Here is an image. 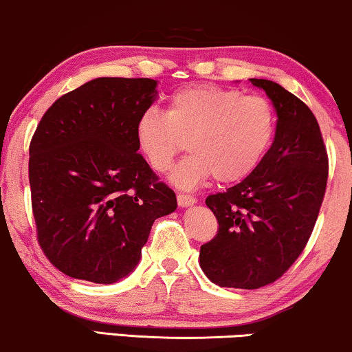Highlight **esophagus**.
Listing matches in <instances>:
<instances>
[{"mask_svg": "<svg viewBox=\"0 0 352 352\" xmlns=\"http://www.w3.org/2000/svg\"><path fill=\"white\" fill-rule=\"evenodd\" d=\"M195 197L194 195H189V194H177V205L181 206V208H186V206H190L195 204Z\"/></svg>", "mask_w": 352, "mask_h": 352, "instance_id": "34e87169", "label": "esophagus"}]
</instances>
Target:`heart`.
<instances>
[{
    "mask_svg": "<svg viewBox=\"0 0 352 352\" xmlns=\"http://www.w3.org/2000/svg\"><path fill=\"white\" fill-rule=\"evenodd\" d=\"M272 134L274 109L267 99L216 85L175 91L166 113L144 110L134 126L139 153L158 173L170 170L187 138L190 153L171 173V182L181 189H192L213 175L219 182L247 177Z\"/></svg>",
    "mask_w": 352,
    "mask_h": 352,
    "instance_id": "heart-1",
    "label": "heart"
}]
</instances>
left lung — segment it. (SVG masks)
Here are the masks:
<instances>
[{"label": "left lung", "mask_w": 352, "mask_h": 352, "mask_svg": "<svg viewBox=\"0 0 352 352\" xmlns=\"http://www.w3.org/2000/svg\"><path fill=\"white\" fill-rule=\"evenodd\" d=\"M250 81L272 100L276 136L243 181L206 197L219 228L199 258L216 285L245 290L276 282L302 253L329 177L327 148L311 109L271 80Z\"/></svg>", "instance_id": "left-lung-1"}]
</instances>
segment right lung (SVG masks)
<instances>
[{"instance_id": "add662e5", "label": "right lung", "mask_w": 352, "mask_h": 352, "mask_svg": "<svg viewBox=\"0 0 352 352\" xmlns=\"http://www.w3.org/2000/svg\"><path fill=\"white\" fill-rule=\"evenodd\" d=\"M151 78L91 80L56 100L30 142L38 243L65 276L115 283L134 271L176 195L138 153L134 126L157 98Z\"/></svg>"}]
</instances>
